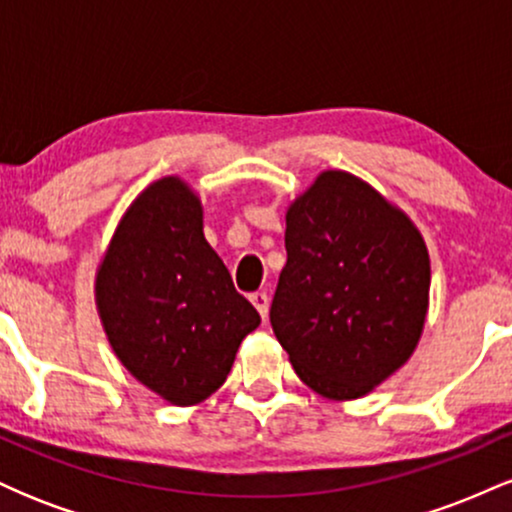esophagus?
I'll return each mask as SVG.
<instances>
[{"label":"esophagus","mask_w":512,"mask_h":512,"mask_svg":"<svg viewBox=\"0 0 512 512\" xmlns=\"http://www.w3.org/2000/svg\"><path fill=\"white\" fill-rule=\"evenodd\" d=\"M250 301H252V305H255L257 313H260L262 320H264V317H267V310H269V296H267V293H264V291L252 293Z\"/></svg>","instance_id":"esophagus-1"}]
</instances>
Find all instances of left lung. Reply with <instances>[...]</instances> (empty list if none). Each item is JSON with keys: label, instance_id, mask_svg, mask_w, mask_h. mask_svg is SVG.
Masks as SVG:
<instances>
[{"label": "left lung", "instance_id": "1", "mask_svg": "<svg viewBox=\"0 0 512 512\" xmlns=\"http://www.w3.org/2000/svg\"><path fill=\"white\" fill-rule=\"evenodd\" d=\"M284 240L269 310L276 339L317 395H368L409 361L424 332V236L366 180L322 170L286 209Z\"/></svg>", "mask_w": 512, "mask_h": 512}]
</instances>
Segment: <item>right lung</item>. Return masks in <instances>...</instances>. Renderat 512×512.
<instances>
[{
    "label": "right lung",
    "instance_id": "right-lung-1",
    "mask_svg": "<svg viewBox=\"0 0 512 512\" xmlns=\"http://www.w3.org/2000/svg\"><path fill=\"white\" fill-rule=\"evenodd\" d=\"M197 192L168 175L129 204L96 272V308L115 356L175 407L226 383L260 313L204 238Z\"/></svg>",
    "mask_w": 512,
    "mask_h": 512
}]
</instances>
